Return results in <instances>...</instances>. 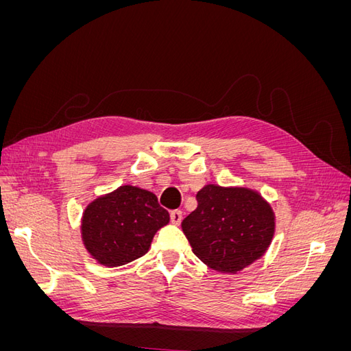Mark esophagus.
Instances as JSON below:
<instances>
[{"label":"esophagus","instance_id":"1","mask_svg":"<svg viewBox=\"0 0 351 351\" xmlns=\"http://www.w3.org/2000/svg\"><path fill=\"white\" fill-rule=\"evenodd\" d=\"M182 221H183V212L178 210V209L173 210L171 212V222H173V224L180 226V224H182Z\"/></svg>","mask_w":351,"mask_h":351}]
</instances>
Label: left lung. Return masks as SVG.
<instances>
[{"mask_svg":"<svg viewBox=\"0 0 351 351\" xmlns=\"http://www.w3.org/2000/svg\"><path fill=\"white\" fill-rule=\"evenodd\" d=\"M182 224L193 253L210 269L237 274L261 259L275 234V212L258 190L206 184Z\"/></svg>","mask_w":351,"mask_h":351,"instance_id":"obj_1","label":"left lung"}]
</instances>
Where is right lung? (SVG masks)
<instances>
[{
    "label": "right lung",
    "mask_w": 351,
    "mask_h": 351,
    "mask_svg": "<svg viewBox=\"0 0 351 351\" xmlns=\"http://www.w3.org/2000/svg\"><path fill=\"white\" fill-rule=\"evenodd\" d=\"M169 222L155 193L123 184L84 208L80 234L83 247L107 268L139 259L151 249L154 236Z\"/></svg>",
    "instance_id": "obj_1"
}]
</instances>
